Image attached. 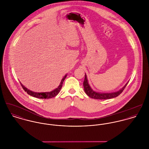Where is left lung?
Instances as JSON below:
<instances>
[{"mask_svg":"<svg viewBox=\"0 0 149 149\" xmlns=\"http://www.w3.org/2000/svg\"><path fill=\"white\" fill-rule=\"evenodd\" d=\"M127 83L125 85L120 91L116 92H113V93H98L94 91H93L90 86L89 85L88 83V80L86 79V76L85 74V79L83 83V86H84V89L85 91L86 94L90 97L95 99H109L112 98H114L119 96L124 90V89L126 88V86L127 85Z\"/></svg>","mask_w":149,"mask_h":149,"instance_id":"obj_1","label":"left lung"}]
</instances>
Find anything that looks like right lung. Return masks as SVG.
Listing matches in <instances>:
<instances>
[{
	"instance_id": "obj_1",
	"label": "right lung",
	"mask_w": 149,
	"mask_h": 149,
	"mask_svg": "<svg viewBox=\"0 0 149 149\" xmlns=\"http://www.w3.org/2000/svg\"><path fill=\"white\" fill-rule=\"evenodd\" d=\"M66 77V75H65L64 76V78L62 79L61 83L58 86V88H57L54 90H53L51 92H44V93L34 92H33V91H31L27 89L26 87H24L23 85H22L21 83V85L22 86L23 89L24 90V91L26 92L27 93V94L30 95L31 96H33V97H37V98H40V99H50V98L55 97L60 92V91L63 86V82H64V80L65 79Z\"/></svg>"
}]
</instances>
